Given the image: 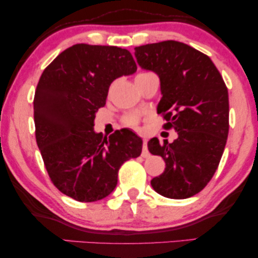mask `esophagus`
<instances>
[{"label":"esophagus","instance_id":"obj_1","mask_svg":"<svg viewBox=\"0 0 258 258\" xmlns=\"http://www.w3.org/2000/svg\"><path fill=\"white\" fill-rule=\"evenodd\" d=\"M149 150H148L147 146V140H143V146H142V157H149Z\"/></svg>","mask_w":258,"mask_h":258}]
</instances>
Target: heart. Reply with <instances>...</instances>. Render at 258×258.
I'll use <instances>...</instances> for the list:
<instances>
[{
  "label": "heart",
  "instance_id": "1",
  "mask_svg": "<svg viewBox=\"0 0 258 258\" xmlns=\"http://www.w3.org/2000/svg\"><path fill=\"white\" fill-rule=\"evenodd\" d=\"M149 75H155V74L150 73V72H143V73H140L136 77L149 76ZM123 122H124L125 125L130 126V128H137V125H139V123H140V118H139V116H136V115H128V116H125L124 119H123Z\"/></svg>",
  "mask_w": 258,
  "mask_h": 258
}]
</instances>
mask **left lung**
<instances>
[{"label":"left lung","instance_id":"1","mask_svg":"<svg viewBox=\"0 0 258 258\" xmlns=\"http://www.w3.org/2000/svg\"><path fill=\"white\" fill-rule=\"evenodd\" d=\"M141 68L153 70L161 81L157 112L165 129L177 132L172 143L157 137L148 149L165 162L151 186L168 199L183 200L204 189L216 171L229 133L228 89L206 54L177 41L135 48Z\"/></svg>","mask_w":258,"mask_h":258}]
</instances>
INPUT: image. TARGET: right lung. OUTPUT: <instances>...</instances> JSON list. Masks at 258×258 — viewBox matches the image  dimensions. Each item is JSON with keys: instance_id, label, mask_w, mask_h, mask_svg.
Instances as JSON below:
<instances>
[{"instance_id": "1", "label": "right lung", "mask_w": 258, "mask_h": 258, "mask_svg": "<svg viewBox=\"0 0 258 258\" xmlns=\"http://www.w3.org/2000/svg\"><path fill=\"white\" fill-rule=\"evenodd\" d=\"M136 69L126 49L80 43L62 51L40 77L34 97L37 147L52 184L79 202L107 197L121 165L141 155L142 140L130 130L109 137L94 132L112 81Z\"/></svg>"}]
</instances>
